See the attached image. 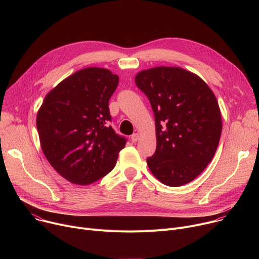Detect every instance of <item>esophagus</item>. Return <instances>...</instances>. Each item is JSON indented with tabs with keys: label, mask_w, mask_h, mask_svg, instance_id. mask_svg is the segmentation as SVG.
Here are the masks:
<instances>
[{
	"label": "esophagus",
	"mask_w": 259,
	"mask_h": 259,
	"mask_svg": "<svg viewBox=\"0 0 259 259\" xmlns=\"http://www.w3.org/2000/svg\"><path fill=\"white\" fill-rule=\"evenodd\" d=\"M138 138H139V134H138V133H133V134L131 135V140H132V142H136V141L138 140Z\"/></svg>",
	"instance_id": "esophagus-1"
}]
</instances>
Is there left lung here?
I'll return each mask as SVG.
<instances>
[{
    "label": "left lung",
    "instance_id": "left-lung-1",
    "mask_svg": "<svg viewBox=\"0 0 259 259\" xmlns=\"http://www.w3.org/2000/svg\"><path fill=\"white\" fill-rule=\"evenodd\" d=\"M135 83L155 114L157 149L146 159L150 170L169 187L191 182L213 159L223 130L214 93L199 76L181 67L142 70Z\"/></svg>",
    "mask_w": 259,
    "mask_h": 259
}]
</instances>
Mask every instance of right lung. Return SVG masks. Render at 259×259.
<instances>
[{
	"label": "right lung",
	"mask_w": 259,
	"mask_h": 259,
	"mask_svg": "<svg viewBox=\"0 0 259 259\" xmlns=\"http://www.w3.org/2000/svg\"><path fill=\"white\" fill-rule=\"evenodd\" d=\"M119 84L117 75L87 67L60 82L45 97L36 115L43 153L68 181L86 186L109 173L127 139L108 121V101Z\"/></svg>",
	"instance_id": "add662e5"
}]
</instances>
